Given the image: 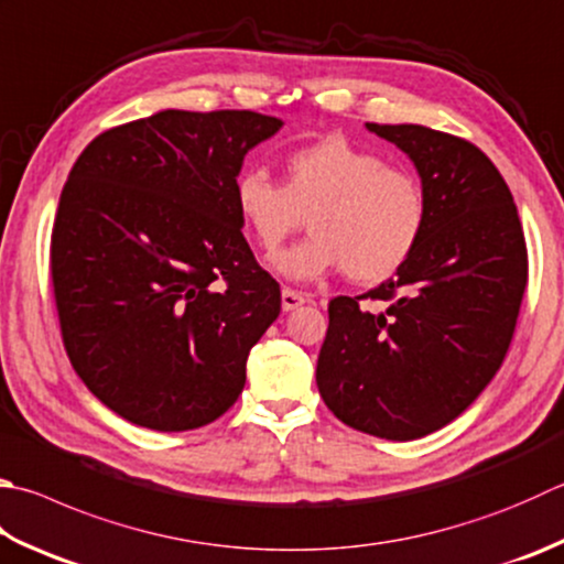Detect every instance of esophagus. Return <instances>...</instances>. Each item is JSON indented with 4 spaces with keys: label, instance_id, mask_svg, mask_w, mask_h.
Instances as JSON below:
<instances>
[{
    "label": "esophagus",
    "instance_id": "obj_1",
    "mask_svg": "<svg viewBox=\"0 0 564 564\" xmlns=\"http://www.w3.org/2000/svg\"><path fill=\"white\" fill-rule=\"evenodd\" d=\"M304 302H306V296H304L302 292L290 290V286H284V290H282V310H284V312L300 310V306H302Z\"/></svg>",
    "mask_w": 564,
    "mask_h": 564
}]
</instances>
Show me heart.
Returning <instances> with one entry per match:
<instances>
[{
  "mask_svg": "<svg viewBox=\"0 0 564 564\" xmlns=\"http://www.w3.org/2000/svg\"><path fill=\"white\" fill-rule=\"evenodd\" d=\"M232 206L264 258H274L306 218L312 238L278 258V270L296 282L338 270L358 284L386 282L412 258L430 223L420 174L341 134L286 154L282 184L262 169L240 172Z\"/></svg>",
  "mask_w": 564,
  "mask_h": 564,
  "instance_id": "obj_1",
  "label": "heart"
}]
</instances>
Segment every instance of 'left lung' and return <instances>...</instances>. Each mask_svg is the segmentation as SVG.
I'll use <instances>...</instances> for the list:
<instances>
[{
  "label": "left lung",
  "mask_w": 564,
  "mask_h": 564,
  "mask_svg": "<svg viewBox=\"0 0 564 564\" xmlns=\"http://www.w3.org/2000/svg\"><path fill=\"white\" fill-rule=\"evenodd\" d=\"M368 130L417 166L430 223L395 278L328 302L316 386L348 427L408 442L459 417L501 368L528 248L511 188L479 147L422 124Z\"/></svg>",
  "instance_id": "left-lung-1"
}]
</instances>
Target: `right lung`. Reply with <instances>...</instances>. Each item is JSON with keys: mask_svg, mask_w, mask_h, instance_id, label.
<instances>
[{"mask_svg": "<svg viewBox=\"0 0 564 564\" xmlns=\"http://www.w3.org/2000/svg\"><path fill=\"white\" fill-rule=\"evenodd\" d=\"M280 127L252 110H164L98 134L73 164L53 300L70 366L127 422L186 432L236 405L282 300L242 238L232 182Z\"/></svg>", "mask_w": 564, "mask_h": 564, "instance_id": "1", "label": "right lung"}]
</instances>
